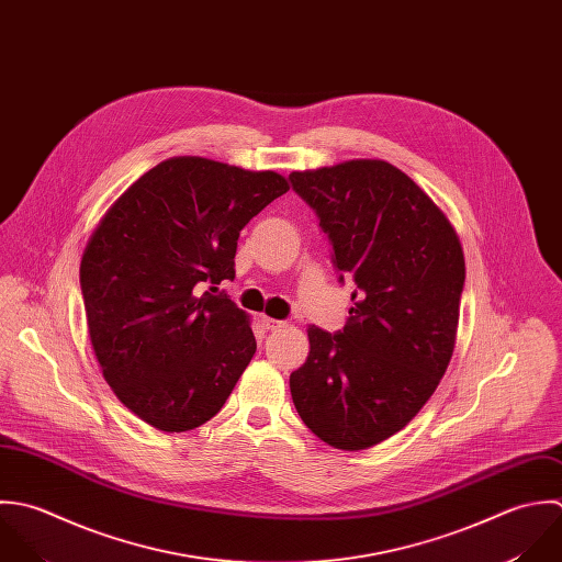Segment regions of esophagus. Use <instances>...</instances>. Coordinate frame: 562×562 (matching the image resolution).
I'll use <instances>...</instances> for the list:
<instances>
[{
	"label": "esophagus",
	"instance_id": "obj_1",
	"mask_svg": "<svg viewBox=\"0 0 562 562\" xmlns=\"http://www.w3.org/2000/svg\"><path fill=\"white\" fill-rule=\"evenodd\" d=\"M261 325H263L268 331H274V329H281L285 323H283V321H274V318L263 316V318H261Z\"/></svg>",
	"mask_w": 562,
	"mask_h": 562
}]
</instances>
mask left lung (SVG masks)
<instances>
[{"instance_id":"1","label":"left lung","mask_w":562,"mask_h":562,"mask_svg":"<svg viewBox=\"0 0 562 562\" xmlns=\"http://www.w3.org/2000/svg\"><path fill=\"white\" fill-rule=\"evenodd\" d=\"M290 181L318 213L340 281L358 285L342 331L307 327L292 401L321 440L362 451L401 431L451 362L462 244L442 209L387 161L353 159Z\"/></svg>"}]
</instances>
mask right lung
<instances>
[{
	"instance_id": "right-lung-1",
	"label": "right lung",
	"mask_w": 562,
	"mask_h": 562,
	"mask_svg": "<svg viewBox=\"0 0 562 562\" xmlns=\"http://www.w3.org/2000/svg\"><path fill=\"white\" fill-rule=\"evenodd\" d=\"M290 189L285 177L172 157L126 189L80 261L89 340L115 396L179 434L213 418L255 356L250 316L217 285L239 231Z\"/></svg>"
}]
</instances>
